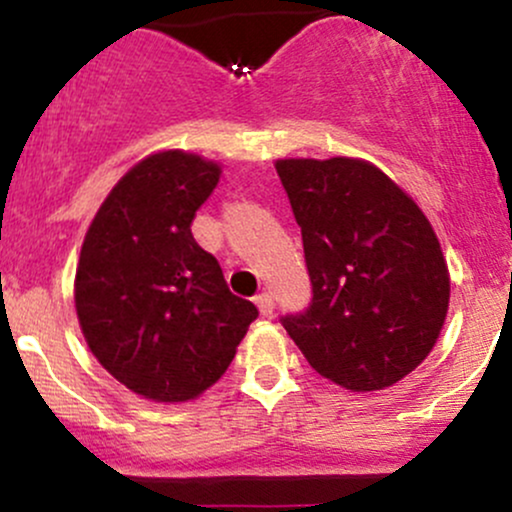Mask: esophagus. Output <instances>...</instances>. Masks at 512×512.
<instances>
[{"label":"esophagus","mask_w":512,"mask_h":512,"mask_svg":"<svg viewBox=\"0 0 512 512\" xmlns=\"http://www.w3.org/2000/svg\"><path fill=\"white\" fill-rule=\"evenodd\" d=\"M255 303H257V308H260L262 315H272L274 313V298H272V293H269V291H262L260 296H255Z\"/></svg>","instance_id":"esophagus-1"}]
</instances>
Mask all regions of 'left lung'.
Instances as JSON below:
<instances>
[{
	"instance_id": "8db88e82",
	"label": "left lung",
	"mask_w": 512,
	"mask_h": 512,
	"mask_svg": "<svg viewBox=\"0 0 512 512\" xmlns=\"http://www.w3.org/2000/svg\"><path fill=\"white\" fill-rule=\"evenodd\" d=\"M301 226L313 301L281 317L322 378L351 392L399 383L438 342L450 272L436 231L397 182L361 158L274 163Z\"/></svg>"
}]
</instances>
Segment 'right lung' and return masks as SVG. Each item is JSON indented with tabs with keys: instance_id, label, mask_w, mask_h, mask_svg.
Returning <instances> with one entry per match:
<instances>
[{
	"instance_id": "1",
	"label": "right lung",
	"mask_w": 512,
	"mask_h": 512,
	"mask_svg": "<svg viewBox=\"0 0 512 512\" xmlns=\"http://www.w3.org/2000/svg\"><path fill=\"white\" fill-rule=\"evenodd\" d=\"M219 178V163L197 154L146 156L110 190L81 245L74 303L88 349L151 402L202 395L257 317L190 231Z\"/></svg>"
}]
</instances>
